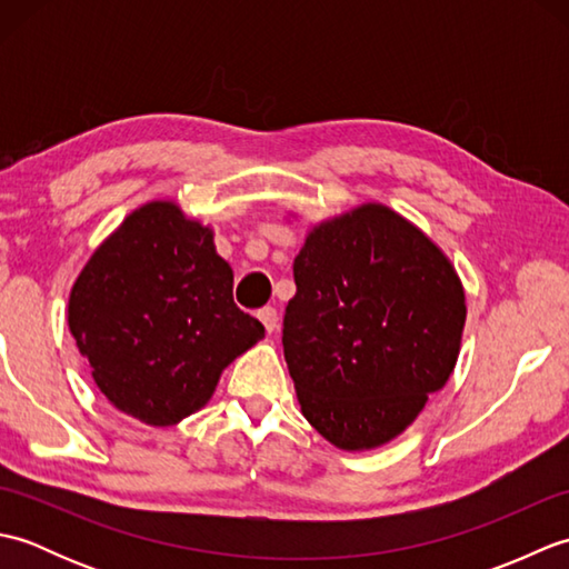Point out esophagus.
I'll use <instances>...</instances> for the list:
<instances>
[{"label":"esophagus","instance_id":"obj_1","mask_svg":"<svg viewBox=\"0 0 569 569\" xmlns=\"http://www.w3.org/2000/svg\"><path fill=\"white\" fill-rule=\"evenodd\" d=\"M259 320H261V325L266 328V332H273L276 330V325H278V312H276V308H271V306H266V308H261L259 312Z\"/></svg>","mask_w":569,"mask_h":569}]
</instances>
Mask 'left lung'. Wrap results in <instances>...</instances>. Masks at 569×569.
Instances as JSON below:
<instances>
[{"mask_svg": "<svg viewBox=\"0 0 569 569\" xmlns=\"http://www.w3.org/2000/svg\"><path fill=\"white\" fill-rule=\"evenodd\" d=\"M283 355L300 410L342 450L401 435L450 379L465 291L445 253L383 204L322 222L293 261Z\"/></svg>", "mask_w": 569, "mask_h": 569, "instance_id": "1", "label": "left lung"}]
</instances>
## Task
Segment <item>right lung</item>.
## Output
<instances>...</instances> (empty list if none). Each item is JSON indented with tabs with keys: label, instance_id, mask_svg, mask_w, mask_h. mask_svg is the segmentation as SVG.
Wrapping results in <instances>:
<instances>
[{
	"label": "right lung",
	"instance_id": "add662e5",
	"mask_svg": "<svg viewBox=\"0 0 569 569\" xmlns=\"http://www.w3.org/2000/svg\"><path fill=\"white\" fill-rule=\"evenodd\" d=\"M212 232L173 202H149L92 253L70 291L68 325L114 408L176 426L210 401L222 369L263 325L239 310Z\"/></svg>",
	"mask_w": 569,
	"mask_h": 569
}]
</instances>
